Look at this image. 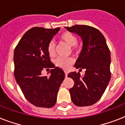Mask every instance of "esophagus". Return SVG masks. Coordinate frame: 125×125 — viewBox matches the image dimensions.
<instances>
[{"label":"esophagus","instance_id":"esophagus-1","mask_svg":"<svg viewBox=\"0 0 125 125\" xmlns=\"http://www.w3.org/2000/svg\"><path fill=\"white\" fill-rule=\"evenodd\" d=\"M67 74H68V72L67 71H65V77L67 76Z\"/></svg>","mask_w":125,"mask_h":125}]
</instances>
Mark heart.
I'll list each match as a JSON object with an SVG mask.
<instances>
[{"instance_id": "b5f03b06", "label": "heart", "mask_w": 125, "mask_h": 125, "mask_svg": "<svg viewBox=\"0 0 125 125\" xmlns=\"http://www.w3.org/2000/svg\"><path fill=\"white\" fill-rule=\"evenodd\" d=\"M60 40L62 42H64L70 47H72L73 49H75V47L78 43V39L75 34L71 32H64L60 36ZM47 51L49 54L51 56H53L55 54L56 51V45L54 43L51 42L48 44L47 46ZM73 59L71 58H63V57H58L55 60L56 65L60 68L67 69L73 63Z\"/></svg>"}]
</instances>
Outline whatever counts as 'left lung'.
<instances>
[{
	"label": "left lung",
	"instance_id": "8db88e82",
	"mask_svg": "<svg viewBox=\"0 0 125 125\" xmlns=\"http://www.w3.org/2000/svg\"><path fill=\"white\" fill-rule=\"evenodd\" d=\"M65 28L82 38L83 47L74 67L85 69L82 77L80 73L67 75L74 82L69 89L71 100L78 106H91L99 101L110 80V52L104 37L97 28L87 25Z\"/></svg>",
	"mask_w": 125,
	"mask_h": 125
}]
</instances>
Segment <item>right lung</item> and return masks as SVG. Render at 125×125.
Instances as JSON below:
<instances>
[{
    "mask_svg": "<svg viewBox=\"0 0 125 125\" xmlns=\"http://www.w3.org/2000/svg\"><path fill=\"white\" fill-rule=\"evenodd\" d=\"M60 30L34 27L23 35L15 49V78L25 98L36 106H54L65 78L63 71L51 62L47 51L48 44ZM50 68V76L42 75L43 68Z\"/></svg>",
    "mask_w": 125,
    "mask_h": 125,
    "instance_id": "add662e5",
    "label": "right lung"
}]
</instances>
